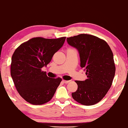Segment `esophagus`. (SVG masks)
Here are the masks:
<instances>
[{"label": "esophagus", "mask_w": 128, "mask_h": 128, "mask_svg": "<svg viewBox=\"0 0 128 128\" xmlns=\"http://www.w3.org/2000/svg\"><path fill=\"white\" fill-rule=\"evenodd\" d=\"M63 82H64V83H65V84H68V83H69L70 81H69V80H63Z\"/></svg>", "instance_id": "34e87169"}]
</instances>
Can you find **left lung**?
Segmentation results:
<instances>
[{
	"label": "left lung",
	"mask_w": 128,
	"mask_h": 128,
	"mask_svg": "<svg viewBox=\"0 0 128 128\" xmlns=\"http://www.w3.org/2000/svg\"><path fill=\"white\" fill-rule=\"evenodd\" d=\"M66 40L78 50L80 66L87 77L84 81H75L78 87L72 94L73 98L84 106L97 104L107 93L115 76L112 52L106 41L92 35L82 34Z\"/></svg>",
	"instance_id": "1"
}]
</instances>
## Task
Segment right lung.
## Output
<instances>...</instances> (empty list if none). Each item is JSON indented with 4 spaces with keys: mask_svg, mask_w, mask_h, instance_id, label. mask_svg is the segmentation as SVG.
<instances>
[{
    "mask_svg": "<svg viewBox=\"0 0 128 128\" xmlns=\"http://www.w3.org/2000/svg\"><path fill=\"white\" fill-rule=\"evenodd\" d=\"M66 37L48 39L32 38L15 50L12 58L10 73L21 97L33 105L50 101L62 78H50L41 69L63 46Z\"/></svg>",
    "mask_w": 128,
    "mask_h": 128,
    "instance_id": "right-lung-1",
    "label": "right lung"
}]
</instances>
